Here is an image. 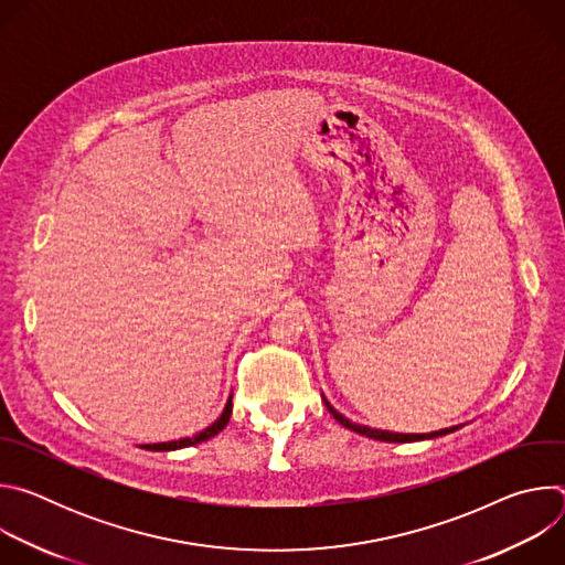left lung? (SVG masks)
Returning a JSON list of instances; mask_svg holds the SVG:
<instances>
[{"mask_svg":"<svg viewBox=\"0 0 565 565\" xmlns=\"http://www.w3.org/2000/svg\"><path fill=\"white\" fill-rule=\"evenodd\" d=\"M324 405L329 407L331 416L347 429L360 434V436H366V438H373V440H384V443H414V440H425V438H438V436H445V434H451L456 431L458 427H449V429H440V431H431V434H393V431H382V429H371V427H364V425H358V423H351L349 418H344L342 414H338L331 405L329 399L324 397Z\"/></svg>","mask_w":565,"mask_h":565,"instance_id":"1","label":"left lung"}]
</instances>
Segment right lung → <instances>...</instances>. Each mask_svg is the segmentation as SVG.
I'll return each instance as SVG.
<instances>
[{
    "label": "right lung",
    "instance_id": "1",
    "mask_svg": "<svg viewBox=\"0 0 565 565\" xmlns=\"http://www.w3.org/2000/svg\"><path fill=\"white\" fill-rule=\"evenodd\" d=\"M230 416H232V397L227 399V405H225L223 414L218 416V420H214V423H212L207 429L199 431L196 436H192V438H181V440H172V443L145 445V449H151V451H172V449H183V447H192V445H199V443H203V440H210V438H212V436H216L218 431H223V429H225V425H227V420H230Z\"/></svg>",
    "mask_w": 565,
    "mask_h": 565
}]
</instances>
